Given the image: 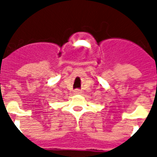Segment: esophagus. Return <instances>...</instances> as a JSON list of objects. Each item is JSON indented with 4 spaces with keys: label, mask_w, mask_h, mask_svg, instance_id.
<instances>
[{
    "label": "esophagus",
    "mask_w": 157,
    "mask_h": 157,
    "mask_svg": "<svg viewBox=\"0 0 157 157\" xmlns=\"http://www.w3.org/2000/svg\"><path fill=\"white\" fill-rule=\"evenodd\" d=\"M75 94H81V93H82V91H81L80 89H75Z\"/></svg>",
    "instance_id": "esophagus-1"
}]
</instances>
